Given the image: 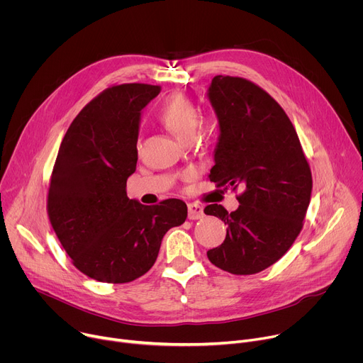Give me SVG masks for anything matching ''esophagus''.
Instances as JSON below:
<instances>
[{
  "label": "esophagus",
  "mask_w": 363,
  "mask_h": 363,
  "mask_svg": "<svg viewBox=\"0 0 363 363\" xmlns=\"http://www.w3.org/2000/svg\"><path fill=\"white\" fill-rule=\"evenodd\" d=\"M187 209H189V219H201L203 218V208L199 205V203H189L187 205Z\"/></svg>",
  "instance_id": "esophagus-1"
}]
</instances>
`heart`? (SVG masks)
Masks as SVG:
<instances>
[{
    "label": "heart",
    "mask_w": 363,
    "mask_h": 363,
    "mask_svg": "<svg viewBox=\"0 0 363 363\" xmlns=\"http://www.w3.org/2000/svg\"><path fill=\"white\" fill-rule=\"evenodd\" d=\"M160 122L182 139H191L196 132L201 113L198 106L180 93L167 97L158 108ZM193 173H189L191 176Z\"/></svg>",
    "instance_id": "b5f03b06"
}]
</instances>
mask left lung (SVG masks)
Wrapping results in <instances>:
<instances>
[{"mask_svg": "<svg viewBox=\"0 0 363 363\" xmlns=\"http://www.w3.org/2000/svg\"><path fill=\"white\" fill-rule=\"evenodd\" d=\"M209 100L220 129L209 179L241 191L234 212L216 203L203 209L227 225L224 242L209 250L208 259L228 273L255 274L281 259L299 235L311 169L285 110L253 81L216 75Z\"/></svg>", "mask_w": 363, "mask_h": 363, "instance_id": "left-lung-1", "label": "left lung"}]
</instances>
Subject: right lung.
Masks as SVG:
<instances>
[{"label": "right lung", "mask_w": 363, "mask_h": 363, "mask_svg": "<svg viewBox=\"0 0 363 363\" xmlns=\"http://www.w3.org/2000/svg\"><path fill=\"white\" fill-rule=\"evenodd\" d=\"M160 86H110L69 125L48 190V216L72 264L106 284H128L157 260L162 237L187 218L180 199L145 206L129 199L141 110Z\"/></svg>", "instance_id": "obj_1"}]
</instances>
